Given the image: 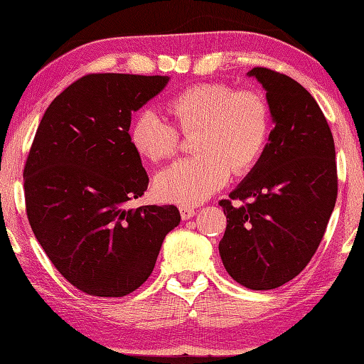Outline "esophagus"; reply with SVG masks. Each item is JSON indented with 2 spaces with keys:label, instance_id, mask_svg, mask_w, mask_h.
<instances>
[{
  "label": "esophagus",
  "instance_id": "esophagus-1",
  "mask_svg": "<svg viewBox=\"0 0 364 364\" xmlns=\"http://www.w3.org/2000/svg\"><path fill=\"white\" fill-rule=\"evenodd\" d=\"M180 215H181L183 220H188V219H191L192 216L196 215V210L192 208V206H188V205H181V206H180Z\"/></svg>",
  "mask_w": 364,
  "mask_h": 364
}]
</instances>
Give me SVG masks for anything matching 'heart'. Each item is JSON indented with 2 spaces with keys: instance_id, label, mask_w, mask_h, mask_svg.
Wrapping results in <instances>:
<instances>
[{
  "instance_id": "heart-1",
  "label": "heart",
  "mask_w": 364,
  "mask_h": 364,
  "mask_svg": "<svg viewBox=\"0 0 364 364\" xmlns=\"http://www.w3.org/2000/svg\"><path fill=\"white\" fill-rule=\"evenodd\" d=\"M166 110L181 132L197 131L194 158L176 161L156 176V192L167 202L206 200L224 186L230 172H249L265 149L269 113L254 91H233L218 82L197 83L170 97ZM131 141L141 158L161 162L175 156L178 132L158 113L146 110L135 118Z\"/></svg>"
}]
</instances>
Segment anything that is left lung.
<instances>
[{
  "mask_svg": "<svg viewBox=\"0 0 364 364\" xmlns=\"http://www.w3.org/2000/svg\"><path fill=\"white\" fill-rule=\"evenodd\" d=\"M267 91L274 127L251 172L220 200L224 267L251 290L281 287L316 254L338 197L333 134L316 99L284 74L247 73Z\"/></svg>",
  "mask_w": 364,
  "mask_h": 364,
  "instance_id": "1",
  "label": "left lung"
}]
</instances>
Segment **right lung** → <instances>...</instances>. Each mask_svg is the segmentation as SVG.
Here are the masks:
<instances>
[{"label":"right lung","mask_w":364,"mask_h":364,"mask_svg":"<svg viewBox=\"0 0 364 364\" xmlns=\"http://www.w3.org/2000/svg\"><path fill=\"white\" fill-rule=\"evenodd\" d=\"M167 75L88 74L53 99L25 164L30 225L55 268L92 296H124L151 274L175 205L126 203L148 175L131 141L132 112L166 88Z\"/></svg>","instance_id":"right-lung-1"}]
</instances>
